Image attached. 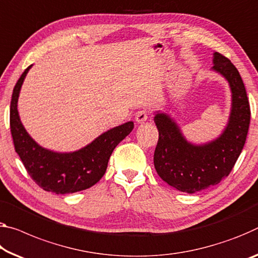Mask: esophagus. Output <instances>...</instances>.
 I'll return each mask as SVG.
<instances>
[{
  "instance_id": "esophagus-1",
  "label": "esophagus",
  "mask_w": 258,
  "mask_h": 258,
  "mask_svg": "<svg viewBox=\"0 0 258 258\" xmlns=\"http://www.w3.org/2000/svg\"><path fill=\"white\" fill-rule=\"evenodd\" d=\"M147 119H148V112H147L146 110H140V111H138L136 113V120L138 122H140V124L145 122Z\"/></svg>"
}]
</instances>
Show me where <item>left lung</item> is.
<instances>
[{
    "label": "left lung",
    "instance_id": "8db88e82",
    "mask_svg": "<svg viewBox=\"0 0 258 258\" xmlns=\"http://www.w3.org/2000/svg\"><path fill=\"white\" fill-rule=\"evenodd\" d=\"M212 69L226 78L232 91L230 121L217 140L194 146L185 140L166 114L157 113L154 118L158 130L155 169L170 186L189 194L217 185L231 173L243 149L250 124V105L238 69L219 52L214 54Z\"/></svg>",
    "mask_w": 258,
    "mask_h": 258
}]
</instances>
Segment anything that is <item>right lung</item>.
I'll return each instance as SVG.
<instances>
[{"mask_svg":"<svg viewBox=\"0 0 258 258\" xmlns=\"http://www.w3.org/2000/svg\"><path fill=\"white\" fill-rule=\"evenodd\" d=\"M28 67L16 84L10 104V130L16 153L36 185L56 194H70L95 185L107 171L113 149L133 130V121L111 128L85 148L70 154L43 149L28 136L20 122L17 102Z\"/></svg>","mask_w":258,"mask_h":258,"instance_id":"obj_1","label":"right lung"}]
</instances>
